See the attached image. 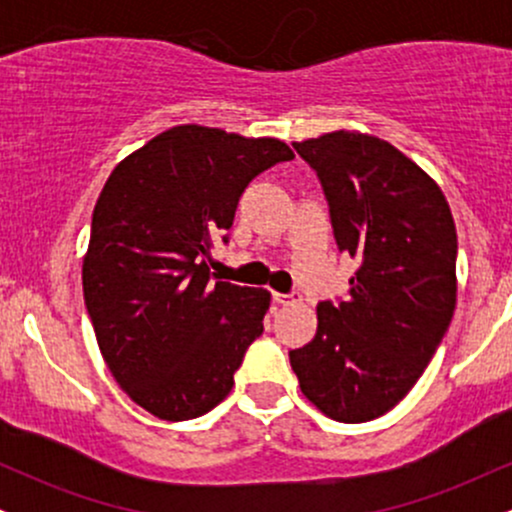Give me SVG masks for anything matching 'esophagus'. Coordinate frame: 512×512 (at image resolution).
<instances>
[{"instance_id": "1", "label": "esophagus", "mask_w": 512, "mask_h": 512, "mask_svg": "<svg viewBox=\"0 0 512 512\" xmlns=\"http://www.w3.org/2000/svg\"><path fill=\"white\" fill-rule=\"evenodd\" d=\"M272 301H274L276 305H289V303L301 301V293H296V291H291V293H279V291H274V293H272Z\"/></svg>"}]
</instances>
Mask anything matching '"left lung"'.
I'll list each match as a JSON object with an SVG mask.
<instances>
[{
    "label": "left lung",
    "mask_w": 512,
    "mask_h": 512,
    "mask_svg": "<svg viewBox=\"0 0 512 512\" xmlns=\"http://www.w3.org/2000/svg\"><path fill=\"white\" fill-rule=\"evenodd\" d=\"M325 192L339 252L358 260L346 298L317 303V332L289 351L303 395L344 424L378 419L421 378L455 313L457 233L438 185L378 137L293 144Z\"/></svg>",
    "instance_id": "left-lung-1"
}]
</instances>
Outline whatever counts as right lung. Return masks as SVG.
<instances>
[{
	"instance_id": "right-lung-1",
	"label": "right lung",
	"mask_w": 512,
	"mask_h": 512,
	"mask_svg": "<svg viewBox=\"0 0 512 512\" xmlns=\"http://www.w3.org/2000/svg\"><path fill=\"white\" fill-rule=\"evenodd\" d=\"M279 139L182 125L127 156L105 182L84 260V301L117 385L163 421L226 399L262 334L269 293L209 272L238 199L257 175L291 161Z\"/></svg>"
}]
</instances>
